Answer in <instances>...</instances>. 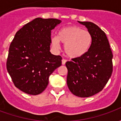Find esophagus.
<instances>
[{"mask_svg":"<svg viewBox=\"0 0 121 121\" xmlns=\"http://www.w3.org/2000/svg\"><path fill=\"white\" fill-rule=\"evenodd\" d=\"M66 61H67V60H65V59H63L62 60H61V63H62V65H65L66 63Z\"/></svg>","mask_w":121,"mask_h":121,"instance_id":"obj_1","label":"esophagus"}]
</instances>
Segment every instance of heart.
Returning <instances> with one entry per match:
<instances>
[{
	"instance_id": "heart-1",
	"label": "heart",
	"mask_w": 121,
	"mask_h": 121,
	"mask_svg": "<svg viewBox=\"0 0 121 121\" xmlns=\"http://www.w3.org/2000/svg\"><path fill=\"white\" fill-rule=\"evenodd\" d=\"M92 41L91 32L76 26L61 28L59 31L58 37L54 36L51 39L52 45L56 49L59 48L60 41L62 43L66 55L73 58L84 55L91 47Z\"/></svg>"
}]
</instances>
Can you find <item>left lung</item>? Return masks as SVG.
<instances>
[{"mask_svg": "<svg viewBox=\"0 0 121 121\" xmlns=\"http://www.w3.org/2000/svg\"><path fill=\"white\" fill-rule=\"evenodd\" d=\"M91 32L93 41L84 55L67 61V84L69 89L79 97H89L101 91L113 71L112 54L104 31L91 22H81Z\"/></svg>", "mask_w": 121, "mask_h": 121, "instance_id": "1", "label": "left lung"}]
</instances>
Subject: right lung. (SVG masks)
<instances>
[{"mask_svg": "<svg viewBox=\"0 0 121 121\" xmlns=\"http://www.w3.org/2000/svg\"><path fill=\"white\" fill-rule=\"evenodd\" d=\"M61 22L36 18L21 28L10 44L6 68L15 86L36 95L47 87L48 78L61 65L62 58L50 52L51 31Z\"/></svg>", "mask_w": 121, "mask_h": 121, "instance_id": "obj_1", "label": "right lung"}]
</instances>
